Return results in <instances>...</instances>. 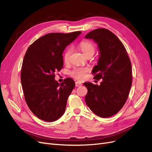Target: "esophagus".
I'll return each instance as SVG.
<instances>
[{
  "label": "esophagus",
  "mask_w": 152,
  "mask_h": 152,
  "mask_svg": "<svg viewBox=\"0 0 152 152\" xmlns=\"http://www.w3.org/2000/svg\"><path fill=\"white\" fill-rule=\"evenodd\" d=\"M82 85V84L81 82H79V81L75 82V86H76V87H80V86H81Z\"/></svg>",
  "instance_id": "obj_1"
}]
</instances>
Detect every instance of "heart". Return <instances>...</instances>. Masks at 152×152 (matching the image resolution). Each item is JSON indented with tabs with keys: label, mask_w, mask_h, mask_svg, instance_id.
<instances>
[{
	"label": "heart",
	"mask_w": 152,
	"mask_h": 152,
	"mask_svg": "<svg viewBox=\"0 0 152 152\" xmlns=\"http://www.w3.org/2000/svg\"><path fill=\"white\" fill-rule=\"evenodd\" d=\"M78 48L80 50L85 56L89 55H93L95 51V47L94 44L89 42V41H82L78 45ZM71 54V49L70 48L67 49L65 52L63 54V61L65 63H68L70 59ZM89 68L88 67H75L72 70L70 71L69 73L70 75L74 78L75 79L82 80L86 79V75L89 72Z\"/></svg>",
	"instance_id": "1"
}]
</instances>
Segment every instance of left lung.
Returning a JSON list of instances; mask_svg holds the SVG:
<instances>
[{"label": "left lung", "mask_w": 152, "mask_h": 152, "mask_svg": "<svg viewBox=\"0 0 152 152\" xmlns=\"http://www.w3.org/2000/svg\"><path fill=\"white\" fill-rule=\"evenodd\" d=\"M85 37L98 44L100 56L92 74L102 79L100 86L85 82L87 89L86 103L98 116L107 118L118 113L125 104L132 85L131 63L127 50L111 31L98 28Z\"/></svg>", "instance_id": "8db88e82"}]
</instances>
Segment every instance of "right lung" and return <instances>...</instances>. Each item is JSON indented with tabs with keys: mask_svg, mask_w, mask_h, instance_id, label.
<instances>
[{
	"mask_svg": "<svg viewBox=\"0 0 152 152\" xmlns=\"http://www.w3.org/2000/svg\"><path fill=\"white\" fill-rule=\"evenodd\" d=\"M81 33L48 34L36 40L26 50L21 66V86L28 108L41 120L54 122L65 113L75 84L66 78L59 84L54 80L55 72L63 67L62 54L66 46Z\"/></svg>",
	"mask_w": 152,
	"mask_h": 152,
	"instance_id": "right-lung-1",
	"label": "right lung"
}]
</instances>
